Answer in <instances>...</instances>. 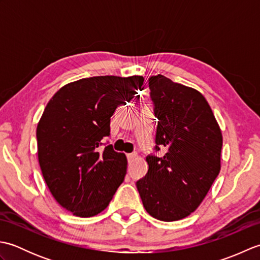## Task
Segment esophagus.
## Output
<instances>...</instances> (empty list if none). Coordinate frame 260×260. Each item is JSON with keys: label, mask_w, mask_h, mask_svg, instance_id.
<instances>
[{"label": "esophagus", "mask_w": 260, "mask_h": 260, "mask_svg": "<svg viewBox=\"0 0 260 260\" xmlns=\"http://www.w3.org/2000/svg\"><path fill=\"white\" fill-rule=\"evenodd\" d=\"M136 157V154L135 153H132V154H127V161L131 164L133 162V159Z\"/></svg>", "instance_id": "obj_1"}]
</instances>
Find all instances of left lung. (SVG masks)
Segmentation results:
<instances>
[{"instance_id": "1", "label": "left lung", "mask_w": 260, "mask_h": 260, "mask_svg": "<svg viewBox=\"0 0 260 260\" xmlns=\"http://www.w3.org/2000/svg\"><path fill=\"white\" fill-rule=\"evenodd\" d=\"M157 118L148 171L136 182L146 211L162 221H176L200 206L220 172L222 135L208 102L193 88L163 75L148 78ZM164 147L166 154H155Z\"/></svg>"}]
</instances>
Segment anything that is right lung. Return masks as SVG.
I'll return each mask as SVG.
<instances>
[{
    "instance_id": "right-lung-1",
    "label": "right lung",
    "mask_w": 260,
    "mask_h": 260,
    "mask_svg": "<svg viewBox=\"0 0 260 260\" xmlns=\"http://www.w3.org/2000/svg\"><path fill=\"white\" fill-rule=\"evenodd\" d=\"M143 81L142 76L80 79L54 93L42 114L37 128L42 175L57 202L77 217L102 212L123 183L126 156L102 140L110 135L116 108L131 102Z\"/></svg>"
}]
</instances>
